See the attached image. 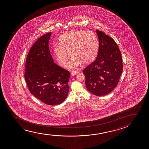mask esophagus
Listing matches in <instances>:
<instances>
[{"label":"esophagus","mask_w":149,"mask_h":149,"mask_svg":"<svg viewBox=\"0 0 149 149\" xmlns=\"http://www.w3.org/2000/svg\"><path fill=\"white\" fill-rule=\"evenodd\" d=\"M78 72L77 71H72L71 72V75L72 76H73L76 75L78 73Z\"/></svg>","instance_id":"1"}]
</instances>
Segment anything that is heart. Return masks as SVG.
<instances>
[{
	"label": "heart",
	"mask_w": 149,
	"mask_h": 149,
	"mask_svg": "<svg viewBox=\"0 0 149 149\" xmlns=\"http://www.w3.org/2000/svg\"><path fill=\"white\" fill-rule=\"evenodd\" d=\"M60 44H55L53 52L59 65L65 66L69 58H72L67 64L69 69H74L81 63L86 65L92 62L97 55L99 40L96 34L90 31H74L62 35L59 38Z\"/></svg>",
	"instance_id": "b5f03b06"
}]
</instances>
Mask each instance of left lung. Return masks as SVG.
I'll use <instances>...</instances> for the list:
<instances>
[{"label": "left lung", "instance_id": "obj_1", "mask_svg": "<svg viewBox=\"0 0 149 149\" xmlns=\"http://www.w3.org/2000/svg\"><path fill=\"white\" fill-rule=\"evenodd\" d=\"M98 55L83 71L87 90L96 96L110 93L118 84L123 71L122 55L114 40L99 30Z\"/></svg>", "mask_w": 149, "mask_h": 149}]
</instances>
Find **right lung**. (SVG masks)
<instances>
[{"label":"right lung","instance_id":"right-lung-1","mask_svg":"<svg viewBox=\"0 0 149 149\" xmlns=\"http://www.w3.org/2000/svg\"><path fill=\"white\" fill-rule=\"evenodd\" d=\"M51 33L37 40L29 51L25 69V79L35 97L47 105L61 104L69 92V72L54 63L49 50Z\"/></svg>","mask_w":149,"mask_h":149}]
</instances>
